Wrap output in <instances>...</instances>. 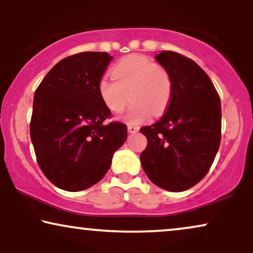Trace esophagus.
Wrapping results in <instances>:
<instances>
[{
    "label": "esophagus",
    "instance_id": "esophagus-1",
    "mask_svg": "<svg viewBox=\"0 0 253 253\" xmlns=\"http://www.w3.org/2000/svg\"><path fill=\"white\" fill-rule=\"evenodd\" d=\"M127 131H129L130 133H136V132H138V131H139V126H127Z\"/></svg>",
    "mask_w": 253,
    "mask_h": 253
}]
</instances>
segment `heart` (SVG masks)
Returning <instances> with one entry per match:
<instances>
[{
    "label": "heart",
    "mask_w": 253,
    "mask_h": 253,
    "mask_svg": "<svg viewBox=\"0 0 253 253\" xmlns=\"http://www.w3.org/2000/svg\"><path fill=\"white\" fill-rule=\"evenodd\" d=\"M113 77L100 79L99 95L107 109L116 114L122 113L131 100L132 106L123 116L127 124L147 122L152 114L160 116L170 102V76L146 56L130 55L120 60L114 65Z\"/></svg>",
    "instance_id": "1"
}]
</instances>
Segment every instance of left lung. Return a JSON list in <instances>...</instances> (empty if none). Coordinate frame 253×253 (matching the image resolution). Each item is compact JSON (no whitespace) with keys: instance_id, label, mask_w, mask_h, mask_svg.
I'll return each instance as SVG.
<instances>
[{"instance_id":"obj_1","label":"left lung","mask_w":253,"mask_h":253,"mask_svg":"<svg viewBox=\"0 0 253 253\" xmlns=\"http://www.w3.org/2000/svg\"><path fill=\"white\" fill-rule=\"evenodd\" d=\"M171 79V98L157 123L143 126L145 174L159 188L185 191L209 172L221 140V102L206 72L175 51L155 56Z\"/></svg>"}]
</instances>
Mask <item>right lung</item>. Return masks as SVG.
Wrapping results in <instances>:
<instances>
[{
  "label": "right lung",
  "mask_w": 253,
  "mask_h": 253,
  "mask_svg": "<svg viewBox=\"0 0 253 253\" xmlns=\"http://www.w3.org/2000/svg\"><path fill=\"white\" fill-rule=\"evenodd\" d=\"M113 57L84 51L65 57L34 93L30 134L44 176L65 191L77 192L101 181L127 137L126 124L103 121L110 110L98 85Z\"/></svg>",
  "instance_id": "right-lung-1"
}]
</instances>
